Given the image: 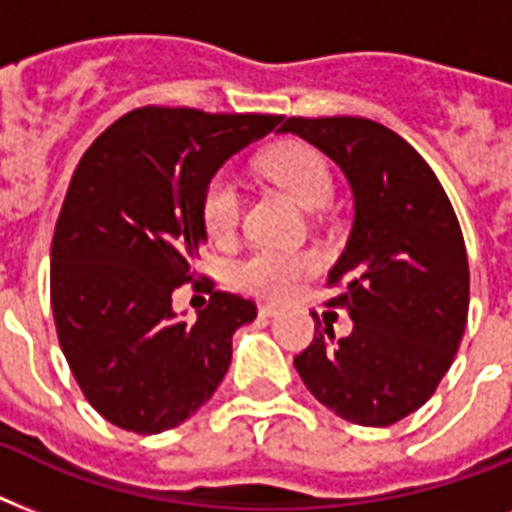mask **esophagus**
Here are the masks:
<instances>
[{
  "mask_svg": "<svg viewBox=\"0 0 512 512\" xmlns=\"http://www.w3.org/2000/svg\"><path fill=\"white\" fill-rule=\"evenodd\" d=\"M257 313H260L263 319H268V316H276V313H279V308H276V305H260V308H257Z\"/></svg>",
  "mask_w": 512,
  "mask_h": 512,
  "instance_id": "1",
  "label": "esophagus"
}]
</instances>
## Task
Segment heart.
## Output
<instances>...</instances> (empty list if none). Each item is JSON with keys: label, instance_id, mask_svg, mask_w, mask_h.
<instances>
[{"label": "heart", "instance_id": "1", "mask_svg": "<svg viewBox=\"0 0 512 512\" xmlns=\"http://www.w3.org/2000/svg\"><path fill=\"white\" fill-rule=\"evenodd\" d=\"M263 172L287 191L305 209L329 204L335 193V180L327 159L311 146L289 143L279 146L260 162ZM241 196L228 175H215L201 193V223L212 241L225 244L239 228ZM319 271V260L311 252H276L255 249L236 265V284L265 300H287L300 289L308 276Z\"/></svg>", "mask_w": 512, "mask_h": 512}]
</instances>
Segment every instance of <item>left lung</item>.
I'll return each instance as SVG.
<instances>
[{
    "label": "left lung",
    "instance_id": "left-lung-1",
    "mask_svg": "<svg viewBox=\"0 0 512 512\" xmlns=\"http://www.w3.org/2000/svg\"><path fill=\"white\" fill-rule=\"evenodd\" d=\"M324 151L348 177L356 220L329 271L327 305L353 319L348 337L316 321L295 356L313 398L337 417L385 428L420 409L449 372L468 324L470 271L460 220L428 162L364 116H289L279 127Z\"/></svg>",
    "mask_w": 512,
    "mask_h": 512
}]
</instances>
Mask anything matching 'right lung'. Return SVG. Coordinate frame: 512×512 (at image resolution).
Wrapping results in <instances>:
<instances>
[{"instance_id":"obj_1","label":"right lung","mask_w":512,"mask_h":512,"mask_svg":"<svg viewBox=\"0 0 512 512\" xmlns=\"http://www.w3.org/2000/svg\"><path fill=\"white\" fill-rule=\"evenodd\" d=\"M281 122L143 106L100 132L76 164L52 236L50 303L71 374L92 409L132 433H162L204 406L231 366V337L255 321L241 295L199 279L201 193L233 154ZM204 286L196 322L171 292Z\"/></svg>"}]
</instances>
